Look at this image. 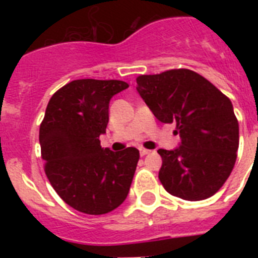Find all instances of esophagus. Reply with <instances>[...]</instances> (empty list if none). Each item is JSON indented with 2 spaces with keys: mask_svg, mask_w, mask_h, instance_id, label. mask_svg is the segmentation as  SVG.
Returning a JSON list of instances; mask_svg holds the SVG:
<instances>
[{
  "mask_svg": "<svg viewBox=\"0 0 258 258\" xmlns=\"http://www.w3.org/2000/svg\"><path fill=\"white\" fill-rule=\"evenodd\" d=\"M139 153H141V157H145V155H149L151 151L147 149H139Z\"/></svg>",
  "mask_w": 258,
  "mask_h": 258,
  "instance_id": "1",
  "label": "esophagus"
}]
</instances>
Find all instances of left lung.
Here are the masks:
<instances>
[{
  "mask_svg": "<svg viewBox=\"0 0 258 258\" xmlns=\"http://www.w3.org/2000/svg\"><path fill=\"white\" fill-rule=\"evenodd\" d=\"M137 91L162 123H176L179 146L158 150L159 180L171 196L201 201L228 179L238 150V121L232 101L194 71L142 75Z\"/></svg>",
  "mask_w": 258,
  "mask_h": 258,
  "instance_id": "1",
  "label": "left lung"
}]
</instances>
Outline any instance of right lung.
Listing matches in <instances>:
<instances>
[{
	"mask_svg": "<svg viewBox=\"0 0 258 258\" xmlns=\"http://www.w3.org/2000/svg\"><path fill=\"white\" fill-rule=\"evenodd\" d=\"M125 88L121 80H74L50 97L40 125L50 184L66 204L86 214L112 212L128 196L139 150L113 153L99 141L108 124L109 100Z\"/></svg>",
	"mask_w": 258,
	"mask_h": 258,
	"instance_id": "1",
	"label": "right lung"
}]
</instances>
